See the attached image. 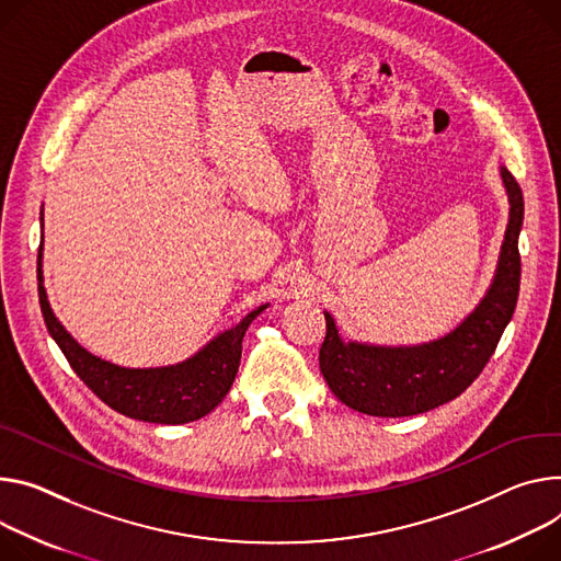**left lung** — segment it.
I'll return each instance as SVG.
<instances>
[{
    "label": "left lung",
    "instance_id": "left-lung-1",
    "mask_svg": "<svg viewBox=\"0 0 561 561\" xmlns=\"http://www.w3.org/2000/svg\"><path fill=\"white\" fill-rule=\"evenodd\" d=\"M501 181L511 213L492 284L474 311L449 333L398 346L344 340L333 316L324 311L327 337L320 348V369L335 398L351 410L380 419L416 416L461 396L488 365L503 329L513 320L522 279L524 194L505 168H501Z\"/></svg>",
    "mask_w": 561,
    "mask_h": 561
}]
</instances>
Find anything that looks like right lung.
<instances>
[{
  "label": "right lung",
  "instance_id": "add662e5",
  "mask_svg": "<svg viewBox=\"0 0 561 561\" xmlns=\"http://www.w3.org/2000/svg\"><path fill=\"white\" fill-rule=\"evenodd\" d=\"M44 234L37 250V293L46 329L62 348L65 358L80 376V380L112 410L123 416L159 423L183 425L210 414L230 391L239 360L241 340L250 322L266 311L271 304H262L250 311L239 324L217 333L208 344H203L190 358L168 367H121L98 358L62 327L48 304L44 288Z\"/></svg>",
  "mask_w": 561,
  "mask_h": 561
}]
</instances>
